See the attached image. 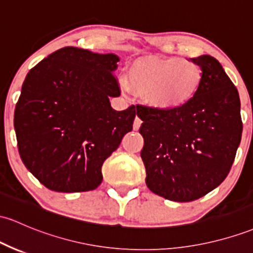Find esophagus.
<instances>
[{
  "instance_id": "esophagus-1",
  "label": "esophagus",
  "mask_w": 253,
  "mask_h": 253,
  "mask_svg": "<svg viewBox=\"0 0 253 253\" xmlns=\"http://www.w3.org/2000/svg\"><path fill=\"white\" fill-rule=\"evenodd\" d=\"M141 121L139 118H138V116H135V119H134V122H133V129H134V131H138V129H139V127H140V125H141Z\"/></svg>"
}]
</instances>
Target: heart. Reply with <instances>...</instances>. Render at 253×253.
<instances>
[{
	"mask_svg": "<svg viewBox=\"0 0 253 253\" xmlns=\"http://www.w3.org/2000/svg\"><path fill=\"white\" fill-rule=\"evenodd\" d=\"M203 72L193 61L181 57H149L128 69V83L145 102L161 110L184 107L198 93ZM122 85L127 86L126 82Z\"/></svg>",
	"mask_w": 253,
	"mask_h": 253,
	"instance_id": "heart-1",
	"label": "heart"
}]
</instances>
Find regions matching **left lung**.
Returning <instances> with one entry per match:
<instances>
[{"label":"left lung","mask_w":253,"mask_h":253,"mask_svg":"<svg viewBox=\"0 0 253 253\" xmlns=\"http://www.w3.org/2000/svg\"><path fill=\"white\" fill-rule=\"evenodd\" d=\"M203 82L191 102L173 110L137 105L146 186L174 202H192L228 175L241 140L237 87L210 55L192 59Z\"/></svg>","instance_id":"1"}]
</instances>
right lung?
<instances>
[{"mask_svg": "<svg viewBox=\"0 0 253 253\" xmlns=\"http://www.w3.org/2000/svg\"><path fill=\"white\" fill-rule=\"evenodd\" d=\"M119 57L66 46L27 73L14 112L25 167L46 188L85 192L101 185L102 165L132 131L137 109L116 112Z\"/></svg>", "mask_w": 253, "mask_h": 253, "instance_id": "obj_1", "label": "right lung"}]
</instances>
